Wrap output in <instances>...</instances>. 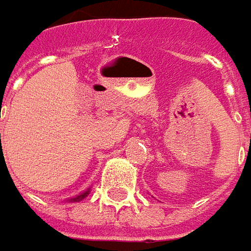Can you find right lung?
<instances>
[{"instance_id": "obj_1", "label": "right lung", "mask_w": 251, "mask_h": 251, "mask_svg": "<svg viewBox=\"0 0 251 251\" xmlns=\"http://www.w3.org/2000/svg\"><path fill=\"white\" fill-rule=\"evenodd\" d=\"M0 137H1V134H0ZM90 194V188L87 189V191H84V192H82L80 195H77V196H75V198H70L69 199V202H80L82 199H84L87 195Z\"/></svg>"}]
</instances>
